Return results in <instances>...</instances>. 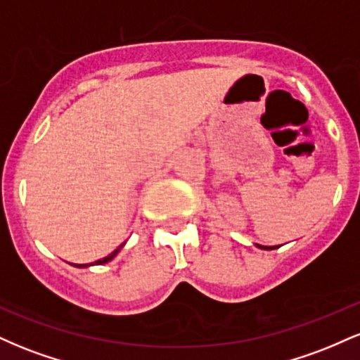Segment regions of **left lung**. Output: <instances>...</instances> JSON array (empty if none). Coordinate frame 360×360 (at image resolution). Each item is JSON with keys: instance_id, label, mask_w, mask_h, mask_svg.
<instances>
[{"instance_id": "1", "label": "left lung", "mask_w": 360, "mask_h": 360, "mask_svg": "<svg viewBox=\"0 0 360 360\" xmlns=\"http://www.w3.org/2000/svg\"><path fill=\"white\" fill-rule=\"evenodd\" d=\"M257 247H260V249H266V250H271L272 249V247H264V245H257ZM274 249H276V247H274Z\"/></svg>"}]
</instances>
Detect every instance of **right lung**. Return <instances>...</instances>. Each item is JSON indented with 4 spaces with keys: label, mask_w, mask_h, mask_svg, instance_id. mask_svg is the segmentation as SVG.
Masks as SVG:
<instances>
[{
    "label": "right lung",
    "mask_w": 360,
    "mask_h": 360,
    "mask_svg": "<svg viewBox=\"0 0 360 360\" xmlns=\"http://www.w3.org/2000/svg\"><path fill=\"white\" fill-rule=\"evenodd\" d=\"M122 247H123V243H122V245L118 247L117 250H113V252H111V254L108 255V257H103V259H100V260H96V264H105V262H108V260H111V259L115 257V255L118 254V252H120V249H122ZM86 266H88V264H77L76 267H86Z\"/></svg>",
    "instance_id": "1"
}]
</instances>
